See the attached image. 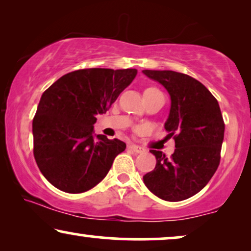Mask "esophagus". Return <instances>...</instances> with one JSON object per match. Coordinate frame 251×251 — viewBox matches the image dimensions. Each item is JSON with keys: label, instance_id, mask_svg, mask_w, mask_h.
Masks as SVG:
<instances>
[{"label": "esophagus", "instance_id": "esophagus-1", "mask_svg": "<svg viewBox=\"0 0 251 251\" xmlns=\"http://www.w3.org/2000/svg\"><path fill=\"white\" fill-rule=\"evenodd\" d=\"M130 150L132 151V152H135V153H138V154H142V153H144L145 152V149H144V147H142V146H139V145H135V144H132V145H130Z\"/></svg>", "mask_w": 251, "mask_h": 251}]
</instances>
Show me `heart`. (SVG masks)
Returning a JSON list of instances; mask_svg holds the SVG:
<instances>
[{"label":"heart","mask_w":251,"mask_h":251,"mask_svg":"<svg viewBox=\"0 0 251 251\" xmlns=\"http://www.w3.org/2000/svg\"><path fill=\"white\" fill-rule=\"evenodd\" d=\"M145 91H159V90H157V89H155V88H149V89H146Z\"/></svg>","instance_id":"heart-1"}]
</instances>
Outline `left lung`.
Segmentation results:
<instances>
[{
    "instance_id": "1",
    "label": "left lung",
    "mask_w": 251,
    "mask_h": 251,
    "mask_svg": "<svg viewBox=\"0 0 251 251\" xmlns=\"http://www.w3.org/2000/svg\"><path fill=\"white\" fill-rule=\"evenodd\" d=\"M143 73L170 96L164 129L174 136L176 147L169 159L161 151H150L156 164L144 175V184L162 200H186L208 184L219 166L225 130L221 108L211 92L190 75L151 70Z\"/></svg>"
}]
</instances>
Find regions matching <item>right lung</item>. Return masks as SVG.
Returning <instances> with one entry per match:
<instances>
[{"instance_id":"1","label":"right lung","mask_w":251,"mask_h":251,"mask_svg":"<svg viewBox=\"0 0 251 251\" xmlns=\"http://www.w3.org/2000/svg\"><path fill=\"white\" fill-rule=\"evenodd\" d=\"M136 75L135 68L78 70L43 92L33 120L34 157L51 185L75 194L104 179L126 145L95 135L96 115L108 111Z\"/></svg>"}]
</instances>
